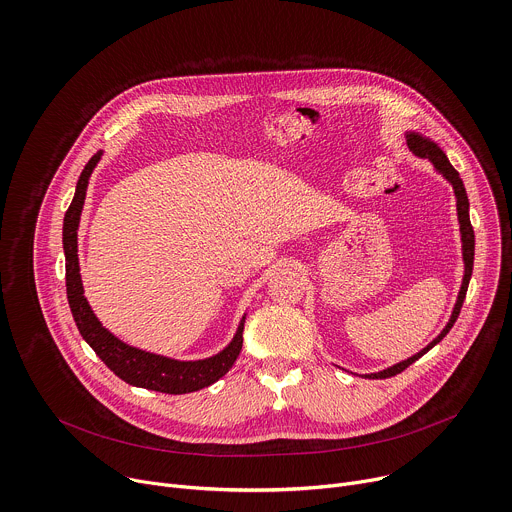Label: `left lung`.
I'll return each instance as SVG.
<instances>
[{"instance_id": "obj_1", "label": "left lung", "mask_w": 512, "mask_h": 512, "mask_svg": "<svg viewBox=\"0 0 512 512\" xmlns=\"http://www.w3.org/2000/svg\"><path fill=\"white\" fill-rule=\"evenodd\" d=\"M407 145L409 150L421 158H427L435 170L440 172L452 186H454V192H456V206H458V221H460V233H462V255H464V281H462V287H460V294H458V302L454 306V312H452V318L448 322V326L442 330V334L437 336L435 340H431L421 352L413 354L411 358L399 362V364H393L391 369H385L381 373H373V375H364L369 379H389V377H395L399 375L401 371H405L409 364H413L417 358H421L427 350H431L437 342H440L454 326V322L458 320L460 316V310H462V304H464V298H466V291H468V283H470V277H472V267H474V229H472V223H470V202H468V194H466V188H464V182L460 178V174L456 172V168L450 164V160L446 158V154L437 148V145L427 139V137H421L419 133H413L409 131L407 133Z\"/></svg>"}]
</instances>
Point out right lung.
<instances>
[{"instance_id":"obj_1","label":"right lung","mask_w":512,"mask_h":512,"mask_svg":"<svg viewBox=\"0 0 512 512\" xmlns=\"http://www.w3.org/2000/svg\"><path fill=\"white\" fill-rule=\"evenodd\" d=\"M103 152H97L77 182L75 198H72L62 227V245L66 257V298L72 312V318L77 322L81 336L87 344L97 352V356L107 364V367L125 383L141 389H152L168 395H184L192 391H200L229 373L235 364L241 348H243V324L233 338V342L223 350L204 360H174L160 354L145 352L133 348L119 338H115L109 330L101 326L97 316L93 314L87 298L83 296V281L79 273V255H77V231L81 212L87 196L89 178L93 168L101 160Z\"/></svg>"}]
</instances>
